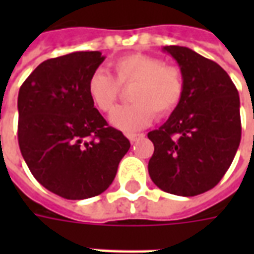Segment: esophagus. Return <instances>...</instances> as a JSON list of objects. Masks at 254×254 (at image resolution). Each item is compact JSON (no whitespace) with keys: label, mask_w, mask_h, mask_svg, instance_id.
Here are the masks:
<instances>
[{"label":"esophagus","mask_w":254,"mask_h":254,"mask_svg":"<svg viewBox=\"0 0 254 254\" xmlns=\"http://www.w3.org/2000/svg\"><path fill=\"white\" fill-rule=\"evenodd\" d=\"M144 134H134V133H130V134H127V138L130 140V143H134V141H137L138 138H143Z\"/></svg>","instance_id":"1"}]
</instances>
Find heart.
I'll list each match as a JSON object with an SVG mask.
<instances>
[{
    "mask_svg": "<svg viewBox=\"0 0 254 254\" xmlns=\"http://www.w3.org/2000/svg\"><path fill=\"white\" fill-rule=\"evenodd\" d=\"M116 80L102 69L88 78L87 92L91 102L102 113L113 110L120 98V85L132 84L129 99L111 113L110 122L120 130L130 133L143 129L158 116H167L177 109L184 95V78L174 66L163 65L159 58L147 54H127L113 64Z\"/></svg>",
    "mask_w": 254,
    "mask_h": 254,
    "instance_id": "obj_1",
    "label": "heart"
}]
</instances>
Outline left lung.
Returning a JSON list of instances; mask_svg holds the SVG:
<instances>
[{"label": "left lung", "mask_w": 254, "mask_h": 254, "mask_svg": "<svg viewBox=\"0 0 254 254\" xmlns=\"http://www.w3.org/2000/svg\"><path fill=\"white\" fill-rule=\"evenodd\" d=\"M181 69L184 95L169 120L148 133V173L177 196L212 189L229 170L241 141L240 96L223 67L184 46H165Z\"/></svg>", "instance_id": "8db88e82"}]
</instances>
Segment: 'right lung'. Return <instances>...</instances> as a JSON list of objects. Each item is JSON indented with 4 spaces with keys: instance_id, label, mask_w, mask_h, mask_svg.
I'll return each instance as SVG.
<instances>
[{
    "instance_id": "obj_1",
    "label": "right lung",
    "mask_w": 254,
    "mask_h": 254,
    "mask_svg": "<svg viewBox=\"0 0 254 254\" xmlns=\"http://www.w3.org/2000/svg\"><path fill=\"white\" fill-rule=\"evenodd\" d=\"M100 52L50 58L20 87L19 145L36 181L67 200L98 196L110 187L130 143L107 125L87 92Z\"/></svg>"
}]
</instances>
